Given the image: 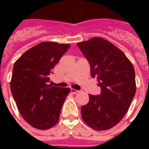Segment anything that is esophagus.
<instances>
[{
  "label": "esophagus",
  "mask_w": 149,
  "mask_h": 149,
  "mask_svg": "<svg viewBox=\"0 0 149 149\" xmlns=\"http://www.w3.org/2000/svg\"><path fill=\"white\" fill-rule=\"evenodd\" d=\"M71 92H72V93H73V94H77V93H78L79 91L78 90H76V89H71Z\"/></svg>",
  "instance_id": "34e87169"
}]
</instances>
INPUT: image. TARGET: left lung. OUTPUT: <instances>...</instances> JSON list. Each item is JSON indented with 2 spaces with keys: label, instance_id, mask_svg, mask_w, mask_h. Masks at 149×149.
Here are the masks:
<instances>
[{
  "label": "left lung",
  "instance_id": "obj_1",
  "mask_svg": "<svg viewBox=\"0 0 149 149\" xmlns=\"http://www.w3.org/2000/svg\"><path fill=\"white\" fill-rule=\"evenodd\" d=\"M101 89L81 107L84 122L95 131L114 127L127 113L136 93L135 72L125 54L109 41L94 37L77 43Z\"/></svg>",
  "mask_w": 149,
  "mask_h": 149
}]
</instances>
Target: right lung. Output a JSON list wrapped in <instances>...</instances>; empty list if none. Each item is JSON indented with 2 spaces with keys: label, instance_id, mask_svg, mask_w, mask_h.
Listing matches in <instances>:
<instances>
[{
  "label": "right lung",
  "instance_id": "1",
  "mask_svg": "<svg viewBox=\"0 0 149 149\" xmlns=\"http://www.w3.org/2000/svg\"><path fill=\"white\" fill-rule=\"evenodd\" d=\"M69 44L42 42L15 61L10 89L23 119L32 127L48 130L60 119L69 88L52 86L49 76Z\"/></svg>",
  "mask_w": 149,
  "mask_h": 149
}]
</instances>
